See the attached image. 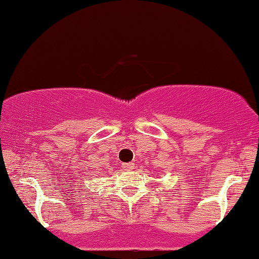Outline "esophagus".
<instances>
[{"label": "esophagus", "instance_id": "34e87169", "mask_svg": "<svg viewBox=\"0 0 259 259\" xmlns=\"http://www.w3.org/2000/svg\"><path fill=\"white\" fill-rule=\"evenodd\" d=\"M124 171H132L133 168H135V163L133 162H127V163H123L122 165Z\"/></svg>", "mask_w": 259, "mask_h": 259}]
</instances>
